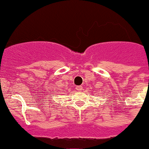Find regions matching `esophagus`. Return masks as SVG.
<instances>
[{"mask_svg": "<svg viewBox=\"0 0 149 149\" xmlns=\"http://www.w3.org/2000/svg\"><path fill=\"white\" fill-rule=\"evenodd\" d=\"M76 89H77L78 91H81L82 89H83V87H82V86H76Z\"/></svg>", "mask_w": 149, "mask_h": 149, "instance_id": "34e87169", "label": "esophagus"}]
</instances>
